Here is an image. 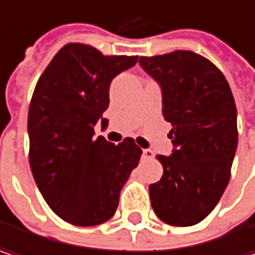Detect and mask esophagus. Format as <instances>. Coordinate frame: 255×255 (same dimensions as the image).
Returning a JSON list of instances; mask_svg holds the SVG:
<instances>
[{
	"label": "esophagus",
	"mask_w": 255,
	"mask_h": 255,
	"mask_svg": "<svg viewBox=\"0 0 255 255\" xmlns=\"http://www.w3.org/2000/svg\"><path fill=\"white\" fill-rule=\"evenodd\" d=\"M153 156H154V154H153V151L149 150V149H144V150H143V159H144V160L153 159Z\"/></svg>",
	"instance_id": "esophagus-1"
}]
</instances>
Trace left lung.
Here are the masks:
<instances>
[{
    "label": "left lung",
    "mask_w": 255,
    "mask_h": 255,
    "mask_svg": "<svg viewBox=\"0 0 255 255\" xmlns=\"http://www.w3.org/2000/svg\"><path fill=\"white\" fill-rule=\"evenodd\" d=\"M160 86L162 114L172 124V154H157L160 181L150 184L151 207L162 222L191 226L219 203L238 144L237 106L219 68L191 51L140 57Z\"/></svg>",
    "instance_id": "8db88e82"
}]
</instances>
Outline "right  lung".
<instances>
[{
	"mask_svg": "<svg viewBox=\"0 0 255 255\" xmlns=\"http://www.w3.org/2000/svg\"><path fill=\"white\" fill-rule=\"evenodd\" d=\"M138 57L104 55L89 45L68 43L52 58L29 106V162L36 185L52 212L68 223L95 226L109 220L138 165L132 138L120 144L95 137L109 106V84Z\"/></svg>",
	"mask_w": 255,
	"mask_h": 255,
	"instance_id": "add662e5",
	"label": "right lung"
}]
</instances>
